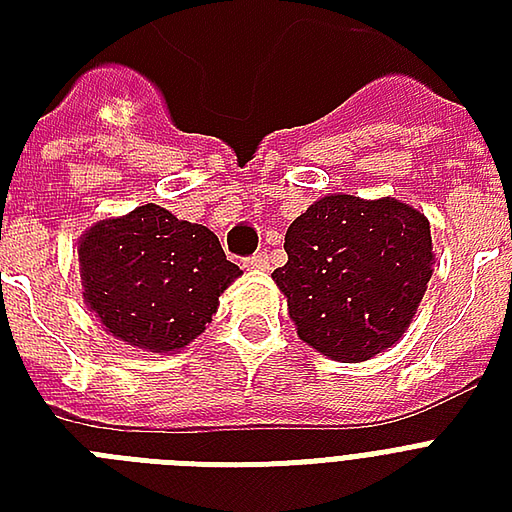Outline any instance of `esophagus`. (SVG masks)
I'll list each match as a JSON object with an SVG mask.
<instances>
[{
	"instance_id": "esophagus-1",
	"label": "esophagus",
	"mask_w": 512,
	"mask_h": 512,
	"mask_svg": "<svg viewBox=\"0 0 512 512\" xmlns=\"http://www.w3.org/2000/svg\"><path fill=\"white\" fill-rule=\"evenodd\" d=\"M244 268H247V271H268V255H265V252H257V255L247 257V260H244Z\"/></svg>"
}]
</instances>
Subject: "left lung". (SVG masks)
Returning a JSON list of instances; mask_svg holds the SVG:
<instances>
[{"label": "left lung", "instance_id": "1", "mask_svg": "<svg viewBox=\"0 0 512 512\" xmlns=\"http://www.w3.org/2000/svg\"><path fill=\"white\" fill-rule=\"evenodd\" d=\"M284 249L287 265L273 281L297 335L342 364L385 353L404 337L436 263L425 212L393 196L313 201L287 228Z\"/></svg>", "mask_w": 512, "mask_h": 512}]
</instances>
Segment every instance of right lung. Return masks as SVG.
Segmentation results:
<instances>
[{"instance_id":"1","label":"right lung","mask_w":512,"mask_h":512,"mask_svg":"<svg viewBox=\"0 0 512 512\" xmlns=\"http://www.w3.org/2000/svg\"><path fill=\"white\" fill-rule=\"evenodd\" d=\"M79 273L84 303L108 335L151 353L196 340L241 276L207 225L159 204L92 223L79 239Z\"/></svg>"}]
</instances>
